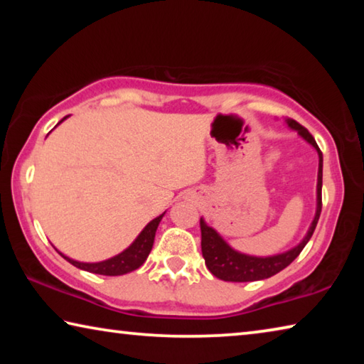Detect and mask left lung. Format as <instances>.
I'll return each instance as SVG.
<instances>
[{"instance_id": "1", "label": "left lung", "mask_w": 364, "mask_h": 364, "mask_svg": "<svg viewBox=\"0 0 364 364\" xmlns=\"http://www.w3.org/2000/svg\"><path fill=\"white\" fill-rule=\"evenodd\" d=\"M287 127L291 130L297 132L301 139H305L308 144L315 147L318 152V183H316V212L315 218H313L310 228L305 234V237L295 245V247L289 249L286 252H281V254L276 255H268V257H257V255H249L242 254L236 249H232L230 244H228L223 236H220V232L215 230V228L208 226L204 218H200V232H202V255H204V260L208 271L213 276H217L218 279L230 281V282H250V281H260L267 279L274 276L276 273L289 267L299 254L310 241L313 236V231L318 225L319 215H321V188H323V154L319 151L315 138L308 133L306 128H304L292 119L286 120Z\"/></svg>"}]
</instances>
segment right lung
I'll return each instance as SVG.
<instances>
[{
	"mask_svg": "<svg viewBox=\"0 0 364 364\" xmlns=\"http://www.w3.org/2000/svg\"><path fill=\"white\" fill-rule=\"evenodd\" d=\"M69 117V115H67ZM67 117H64L63 120H60L58 125H60ZM164 215H159L157 218L151 220L149 223H147L143 231L138 234V237L134 239V241L128 245V247L120 252V254H117L114 257L107 258V260H102V262H95V263H86V262H78V260H73L70 257H65L64 254H60V257H64L67 262L72 263L73 267H77L80 269H85V271H90V273H95V274H102V276H122V274H127V273H132V271L138 269L141 264L146 262V258L149 257L151 250H152V245H154V237H156V231L159 228V223L162 221Z\"/></svg>",
	"mask_w": 364,
	"mask_h": 364,
	"instance_id": "add662e5",
	"label": "right lung"
}]
</instances>
